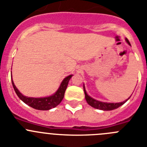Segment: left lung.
I'll use <instances>...</instances> for the list:
<instances>
[{
  "mask_svg": "<svg viewBox=\"0 0 147 147\" xmlns=\"http://www.w3.org/2000/svg\"><path fill=\"white\" fill-rule=\"evenodd\" d=\"M126 41L128 42V44H130L129 42L128 39L126 38ZM84 88V92H85V99H86L87 102L88 103V105H90L91 107H94V108L98 109V110H113L114 109H116L118 107H119L120 106H121L122 105H124L126 102H127V99L126 101L123 102H120V103H107V102H99V101H97V100L93 99V98H91L90 96H89L86 93V90H85V86L83 87Z\"/></svg>",
  "mask_w": 147,
  "mask_h": 147,
  "instance_id": "obj_1",
  "label": "left lung"
}]
</instances>
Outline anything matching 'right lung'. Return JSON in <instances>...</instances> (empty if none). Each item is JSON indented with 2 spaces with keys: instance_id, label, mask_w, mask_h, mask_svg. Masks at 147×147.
<instances>
[{
  "instance_id": "right-lung-1",
  "label": "right lung",
  "mask_w": 147,
  "mask_h": 147,
  "mask_svg": "<svg viewBox=\"0 0 147 147\" xmlns=\"http://www.w3.org/2000/svg\"><path fill=\"white\" fill-rule=\"evenodd\" d=\"M71 76H72V75H70V76L65 78L61 83L60 87L59 88L58 90L54 95L49 97H45V98H31V97L24 96L17 89L15 84L13 82L12 79H11V83H12L13 88L15 89L16 94L23 102H25L28 106L33 107L36 110H49L50 109L57 107L62 102V98H64L65 92V90L67 88V84H68V82H69Z\"/></svg>"
}]
</instances>
